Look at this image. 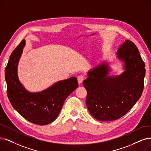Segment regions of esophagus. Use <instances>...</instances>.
Listing matches in <instances>:
<instances>
[{"instance_id": "34e87169", "label": "esophagus", "mask_w": 151, "mask_h": 151, "mask_svg": "<svg viewBox=\"0 0 151 151\" xmlns=\"http://www.w3.org/2000/svg\"><path fill=\"white\" fill-rule=\"evenodd\" d=\"M84 78H85V77H84L83 75L81 74V75L78 76V77H77V81H78V82H79V84L83 82V81L84 80Z\"/></svg>"}]
</instances>
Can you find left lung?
Here are the masks:
<instances>
[{"label":"left lung","mask_w":151,"mask_h":151,"mask_svg":"<svg viewBox=\"0 0 151 151\" xmlns=\"http://www.w3.org/2000/svg\"><path fill=\"white\" fill-rule=\"evenodd\" d=\"M116 55L124 63L123 73L108 76V65L103 63L90 70L83 81L87 92V107L92 116L100 121H113L124 116L143 91L145 64L136 46L126 40Z\"/></svg>","instance_id":"obj_1"}]
</instances>
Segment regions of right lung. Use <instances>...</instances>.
I'll return each mask as SVG.
<instances>
[{
    "label": "right lung",
    "mask_w": 151,
    "mask_h": 151,
    "mask_svg": "<svg viewBox=\"0 0 151 151\" xmlns=\"http://www.w3.org/2000/svg\"><path fill=\"white\" fill-rule=\"evenodd\" d=\"M25 40L12 52L5 70L8 98L14 109L28 122L47 124L56 119L64 100L78 87L77 78L59 81L41 92H29L23 87L17 76V66Z\"/></svg>",
    "instance_id": "1"
}]
</instances>
